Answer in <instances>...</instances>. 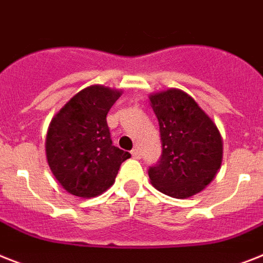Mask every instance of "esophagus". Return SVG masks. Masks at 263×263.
I'll use <instances>...</instances> for the list:
<instances>
[{
	"mask_svg": "<svg viewBox=\"0 0 263 263\" xmlns=\"http://www.w3.org/2000/svg\"><path fill=\"white\" fill-rule=\"evenodd\" d=\"M132 156H133V158H136V160H140L141 158L140 149H133V151H132Z\"/></svg>",
	"mask_w": 263,
	"mask_h": 263,
	"instance_id": "1",
	"label": "esophagus"
}]
</instances>
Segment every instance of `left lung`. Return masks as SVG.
Segmentation results:
<instances>
[{
	"mask_svg": "<svg viewBox=\"0 0 263 263\" xmlns=\"http://www.w3.org/2000/svg\"><path fill=\"white\" fill-rule=\"evenodd\" d=\"M160 125L162 155L147 173L156 190L186 199L211 183L222 165L218 126L194 98L179 88L149 95Z\"/></svg>",
	"mask_w": 263,
	"mask_h": 263,
	"instance_id": "8db88e82",
	"label": "left lung"
}]
</instances>
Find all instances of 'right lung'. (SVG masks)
Returning a JSON list of instances; mask_svg holds the SVG:
<instances>
[{"instance_id":"right-lung-1","label":"right lung","mask_w":263,"mask_h":263,"mask_svg":"<svg viewBox=\"0 0 263 263\" xmlns=\"http://www.w3.org/2000/svg\"><path fill=\"white\" fill-rule=\"evenodd\" d=\"M122 91L94 84L58 111L45 138V155L59 184L71 195L94 197L114 184L129 152L112 145L106 116Z\"/></svg>"}]
</instances>
